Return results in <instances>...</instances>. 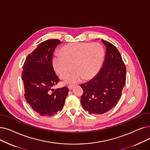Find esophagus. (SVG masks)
Here are the masks:
<instances>
[{
    "mask_svg": "<svg viewBox=\"0 0 150 150\" xmlns=\"http://www.w3.org/2000/svg\"><path fill=\"white\" fill-rule=\"evenodd\" d=\"M74 87V85H69V86H68V88H69V89H71Z\"/></svg>",
    "mask_w": 150,
    "mask_h": 150,
    "instance_id": "1",
    "label": "esophagus"
}]
</instances>
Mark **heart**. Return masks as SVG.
<instances>
[{"label":"heart","instance_id":"b5f03b06","mask_svg":"<svg viewBox=\"0 0 150 150\" xmlns=\"http://www.w3.org/2000/svg\"><path fill=\"white\" fill-rule=\"evenodd\" d=\"M104 56L105 50L99 43H71L64 45L61 53L54 55L53 65L62 79L69 76L73 66L75 71L67 81L75 83L83 79L86 80L93 79L101 69Z\"/></svg>","mask_w":150,"mask_h":150}]
</instances>
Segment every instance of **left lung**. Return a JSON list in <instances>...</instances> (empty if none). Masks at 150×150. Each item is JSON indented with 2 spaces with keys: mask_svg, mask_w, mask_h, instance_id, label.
Segmentation results:
<instances>
[{
  "mask_svg": "<svg viewBox=\"0 0 150 150\" xmlns=\"http://www.w3.org/2000/svg\"><path fill=\"white\" fill-rule=\"evenodd\" d=\"M102 41L106 47L103 66L92 80L80 85L81 103L89 114L101 115L113 108L126 84V69L119 51L111 43Z\"/></svg>",
  "mask_w": 150,
  "mask_h": 150,
  "instance_id": "1",
  "label": "left lung"
}]
</instances>
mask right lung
Returning <instances> with one entry per match:
<instances>
[{"label": "right lung", "instance_id": "obj_1", "mask_svg": "<svg viewBox=\"0 0 150 150\" xmlns=\"http://www.w3.org/2000/svg\"><path fill=\"white\" fill-rule=\"evenodd\" d=\"M60 43L57 39L40 43L27 56L23 67L25 99L41 116H51L61 111L68 94L67 87L52 89L59 81L52 59L56 47Z\"/></svg>", "mask_w": 150, "mask_h": 150}]
</instances>
